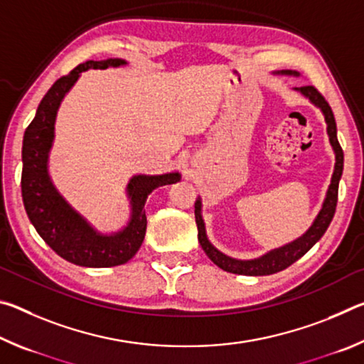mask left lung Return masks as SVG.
<instances>
[{"mask_svg": "<svg viewBox=\"0 0 364 364\" xmlns=\"http://www.w3.org/2000/svg\"><path fill=\"white\" fill-rule=\"evenodd\" d=\"M276 73H281V75L299 77V72H294V70H281ZM294 90L299 91V93H301L305 97H308L310 102L315 104L318 109H321L326 125H328L326 130H328L329 143L336 154L334 173H332L331 184L328 188V193H326L323 207L316 215V218L311 223V226L306 230V232L301 234V236L295 239V241L282 245V247L269 250L258 258H252V260H237V258L225 255L223 252H220L217 247H213L212 242L208 241L207 232H205V223H204V218H202V200L199 197L194 204L197 231H199L197 237H199V242L207 254V257L210 258L218 268L228 271V273L244 274V276H267V274H273V273H278V271L286 269L287 267H291L294 262H297L300 257H304L306 252L310 250L313 245L319 241V239H321V236L326 232V230H328V226L332 221V217H334L336 205H337L338 181H341L342 170H343V151L337 139V127H336L334 114H332V109L328 104V101L319 95V91L315 88V86H300V88H294Z\"/></svg>", "mask_w": 364, "mask_h": 364, "instance_id": "8db88e82", "label": "left lung"}]
</instances>
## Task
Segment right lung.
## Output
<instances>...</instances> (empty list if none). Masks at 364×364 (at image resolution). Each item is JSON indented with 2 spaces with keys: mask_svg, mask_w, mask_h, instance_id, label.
<instances>
[{
  "mask_svg": "<svg viewBox=\"0 0 364 364\" xmlns=\"http://www.w3.org/2000/svg\"><path fill=\"white\" fill-rule=\"evenodd\" d=\"M120 65H127V60H86L69 75L59 78L41 100L35 119L23 134L21 181L23 207L43 241L64 260L80 267H117L133 258L144 241L147 196L159 186L181 180L178 171L164 175H134L127 184V196L132 207L130 220L127 226L110 234L97 231L54 186L48 171V162L60 102L82 72Z\"/></svg>",
  "mask_w": 364,
  "mask_h": 364,
  "instance_id": "obj_1",
  "label": "right lung"
}]
</instances>
